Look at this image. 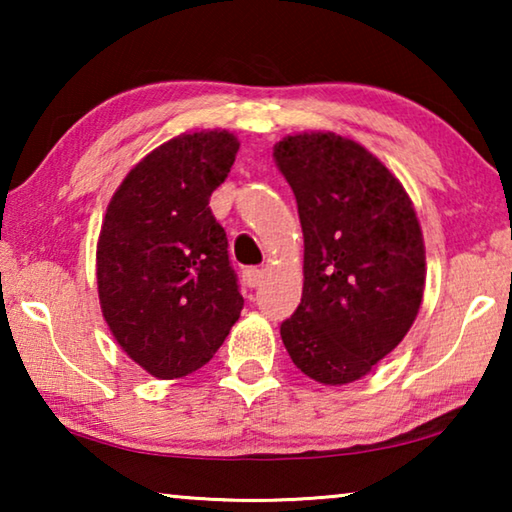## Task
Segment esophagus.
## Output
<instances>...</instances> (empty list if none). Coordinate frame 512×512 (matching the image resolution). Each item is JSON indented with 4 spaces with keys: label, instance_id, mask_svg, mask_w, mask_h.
Returning <instances> with one entry per match:
<instances>
[{
    "label": "esophagus",
    "instance_id": "1",
    "mask_svg": "<svg viewBox=\"0 0 512 512\" xmlns=\"http://www.w3.org/2000/svg\"><path fill=\"white\" fill-rule=\"evenodd\" d=\"M241 277H244V284L248 289H255V287H259V282L264 280V271L262 268H246Z\"/></svg>",
    "mask_w": 512,
    "mask_h": 512
}]
</instances>
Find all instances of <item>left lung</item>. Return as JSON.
Here are the masks:
<instances>
[{"mask_svg": "<svg viewBox=\"0 0 512 512\" xmlns=\"http://www.w3.org/2000/svg\"><path fill=\"white\" fill-rule=\"evenodd\" d=\"M277 169L296 194L305 282L280 327L291 361L318 384H352L393 352L427 280L422 228L395 173L332 131L282 137Z\"/></svg>", "mask_w": 512, "mask_h": 512, "instance_id": "1", "label": "left lung"}]
</instances>
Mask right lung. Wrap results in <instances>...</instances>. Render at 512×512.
Wrapping results in <instances>:
<instances>
[{"instance_id": "right-lung-1", "label": "right lung", "mask_w": 512, "mask_h": 512, "mask_svg": "<svg viewBox=\"0 0 512 512\" xmlns=\"http://www.w3.org/2000/svg\"><path fill=\"white\" fill-rule=\"evenodd\" d=\"M237 151L230 131L180 133L126 173L103 216L101 314L119 348L158 379L205 366L244 309L210 210Z\"/></svg>"}]
</instances>
